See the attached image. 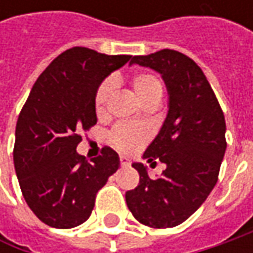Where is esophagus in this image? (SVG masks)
Instances as JSON below:
<instances>
[{
	"instance_id": "obj_1",
	"label": "esophagus",
	"mask_w": 253,
	"mask_h": 253,
	"mask_svg": "<svg viewBox=\"0 0 253 253\" xmlns=\"http://www.w3.org/2000/svg\"><path fill=\"white\" fill-rule=\"evenodd\" d=\"M120 162H121V166H124V168H126V166H129V159L128 158H125V156H121L120 158Z\"/></svg>"
}]
</instances>
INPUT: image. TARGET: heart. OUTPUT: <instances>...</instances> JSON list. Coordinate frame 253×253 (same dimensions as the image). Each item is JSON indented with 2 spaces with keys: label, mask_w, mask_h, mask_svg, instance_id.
Instances as JSON below:
<instances>
[{
  "label": "heart",
  "mask_w": 253,
  "mask_h": 253,
  "mask_svg": "<svg viewBox=\"0 0 253 253\" xmlns=\"http://www.w3.org/2000/svg\"><path fill=\"white\" fill-rule=\"evenodd\" d=\"M114 82L105 80L98 87L95 94V112L97 115H104L107 111L108 102L111 100L114 92ZM131 88L135 97L142 105L149 104L153 101H161L163 95V87L161 80L149 73L135 74L131 79ZM149 136V132L145 126L141 125H129V124H121L118 125L111 133L112 143L124 152H131L138 149L142 143H145Z\"/></svg>",
  "instance_id": "b5f03b06"
}]
</instances>
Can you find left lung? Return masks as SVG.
<instances>
[{"instance_id":"1","label":"left lung","mask_w":253,"mask_h":253,"mask_svg":"<svg viewBox=\"0 0 253 253\" xmlns=\"http://www.w3.org/2000/svg\"><path fill=\"white\" fill-rule=\"evenodd\" d=\"M129 64L161 74L169 102L161 129L142 155L166 169L151 179L141 162L132 163L139 184L126 191V206L143 225L171 228L194 214L217 184L227 149L225 118L204 73L186 54L163 49L133 56Z\"/></svg>"}]
</instances>
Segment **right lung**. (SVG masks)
<instances>
[{"instance_id":"obj_1","label":"right lung","mask_w":253,"mask_h":253,"mask_svg":"<svg viewBox=\"0 0 253 253\" xmlns=\"http://www.w3.org/2000/svg\"><path fill=\"white\" fill-rule=\"evenodd\" d=\"M131 57L73 47L31 90L16 122L14 165L26 204L49 227L74 228L87 221L97 191L120 168L118 153L108 146L91 162L76 149L80 132L97 124L98 87Z\"/></svg>"}]
</instances>
